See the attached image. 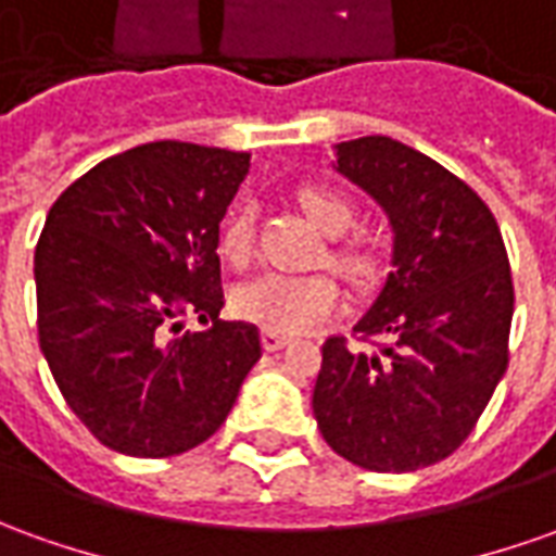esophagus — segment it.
Instances as JSON below:
<instances>
[{
	"instance_id": "obj_1",
	"label": "esophagus",
	"mask_w": 556,
	"mask_h": 556,
	"mask_svg": "<svg viewBox=\"0 0 556 556\" xmlns=\"http://www.w3.org/2000/svg\"><path fill=\"white\" fill-rule=\"evenodd\" d=\"M287 342H290V339H287L285 332H271V329L263 332V348H266V351H281Z\"/></svg>"
}]
</instances>
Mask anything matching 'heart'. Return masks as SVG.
Masks as SVG:
<instances>
[{"label":"heart","instance_id":"b5f03b06","mask_svg":"<svg viewBox=\"0 0 556 556\" xmlns=\"http://www.w3.org/2000/svg\"><path fill=\"white\" fill-rule=\"evenodd\" d=\"M302 212L315 220L327 236H342L354 224V202L324 184H305L300 190ZM217 254L232 269H248L256 254V208L241 202L227 214L217 232ZM332 269L348 275L351 281H366L375 271L372 248L363 241H339L327 251ZM232 308L244 320H254L271 332H305L342 308V287L329 271H266L254 281L241 285L232 293Z\"/></svg>","mask_w":556,"mask_h":556}]
</instances>
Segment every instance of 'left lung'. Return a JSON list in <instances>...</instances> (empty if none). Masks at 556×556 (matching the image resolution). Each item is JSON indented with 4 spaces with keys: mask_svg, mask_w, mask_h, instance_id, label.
<instances>
[{
    "mask_svg": "<svg viewBox=\"0 0 556 556\" xmlns=\"http://www.w3.org/2000/svg\"><path fill=\"white\" fill-rule=\"evenodd\" d=\"M339 172L393 224V271L351 339L329 336L317 427L369 472L445 460L476 430L508 366L515 285L488 202L454 172L388 136L342 141Z\"/></svg>",
    "mask_w": 556,
    "mask_h": 556,
    "instance_id": "obj_1",
    "label": "left lung"
}]
</instances>
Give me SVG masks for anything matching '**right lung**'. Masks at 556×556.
<instances>
[{
  "label": "right lung",
  "instance_id": "1",
  "mask_svg": "<svg viewBox=\"0 0 556 556\" xmlns=\"http://www.w3.org/2000/svg\"><path fill=\"white\" fill-rule=\"evenodd\" d=\"M251 154L151 141L109 156L51 205L36 244L38 344L96 439L175 457L220 430L263 348L220 320L217 232ZM205 330H184L178 316Z\"/></svg>",
  "mask_w": 556,
  "mask_h": 556
}]
</instances>
